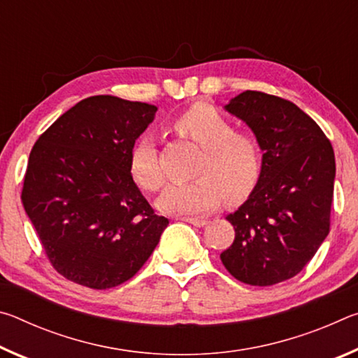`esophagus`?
I'll use <instances>...</instances> for the list:
<instances>
[{
	"label": "esophagus",
	"mask_w": 358,
	"mask_h": 358,
	"mask_svg": "<svg viewBox=\"0 0 358 358\" xmlns=\"http://www.w3.org/2000/svg\"><path fill=\"white\" fill-rule=\"evenodd\" d=\"M181 221H185V222H189V224H192V226H196V227H203L205 224L208 222L207 220H202V217H189V216H186V217H181Z\"/></svg>",
	"instance_id": "1"
}]
</instances>
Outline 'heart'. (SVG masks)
I'll use <instances>...</instances> for the list:
<instances>
[{"label": "heart", "mask_w": 358, "mask_h": 358, "mask_svg": "<svg viewBox=\"0 0 358 358\" xmlns=\"http://www.w3.org/2000/svg\"><path fill=\"white\" fill-rule=\"evenodd\" d=\"M180 136L203 148L197 167L201 177L185 183L169 185L159 197L157 208L171 215H202L215 210L224 199L243 196L259 178L260 147L256 137L235 132L234 124L213 107L197 104L173 121ZM132 178L148 191L164 183L156 141L150 134L137 138L129 151Z\"/></svg>", "instance_id": "1"}]
</instances>
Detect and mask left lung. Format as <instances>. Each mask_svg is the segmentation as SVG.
<instances>
[{"label":"left lung","mask_w":358,"mask_h":358,"mask_svg":"<svg viewBox=\"0 0 358 358\" xmlns=\"http://www.w3.org/2000/svg\"><path fill=\"white\" fill-rule=\"evenodd\" d=\"M224 108L250 126L264 155L257 185L226 217L235 240L221 260L241 282L273 286L300 273L329 235L335 153L294 102L248 90Z\"/></svg>","instance_id":"1"}]
</instances>
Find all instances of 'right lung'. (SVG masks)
<instances>
[{
  "label": "right lung",
  "instance_id": "right-lung-1",
  "mask_svg": "<svg viewBox=\"0 0 358 358\" xmlns=\"http://www.w3.org/2000/svg\"><path fill=\"white\" fill-rule=\"evenodd\" d=\"M156 106L92 96L63 113L29 153L22 202L59 275L90 289L131 280L169 220L132 180L129 151Z\"/></svg>",
  "mask_w": 358,
  "mask_h": 358
}]
</instances>
